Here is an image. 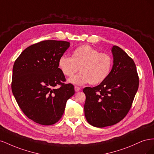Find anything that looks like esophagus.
I'll list each match as a JSON object with an SVG mask.
<instances>
[{
	"label": "esophagus",
	"mask_w": 154,
	"mask_h": 154,
	"mask_svg": "<svg viewBox=\"0 0 154 154\" xmlns=\"http://www.w3.org/2000/svg\"><path fill=\"white\" fill-rule=\"evenodd\" d=\"M80 87H78V86H75L74 87V90H75V91L76 92H78V91H80Z\"/></svg>",
	"instance_id": "34e87169"
}]
</instances>
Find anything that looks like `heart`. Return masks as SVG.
Here are the masks:
<instances>
[{
    "instance_id": "1",
    "label": "heart",
    "mask_w": 154,
    "mask_h": 154,
    "mask_svg": "<svg viewBox=\"0 0 154 154\" xmlns=\"http://www.w3.org/2000/svg\"><path fill=\"white\" fill-rule=\"evenodd\" d=\"M112 66V60L109 54L88 45L76 48L71 58L62 55L58 60V67L66 76H72L80 69L81 72L69 80L76 85L99 84L108 77Z\"/></svg>"
}]
</instances>
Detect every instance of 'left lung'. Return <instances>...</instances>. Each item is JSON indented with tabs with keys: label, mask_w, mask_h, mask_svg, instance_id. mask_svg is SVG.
I'll return each mask as SVG.
<instances>
[{
	"label": "left lung",
	"mask_w": 154,
	"mask_h": 154,
	"mask_svg": "<svg viewBox=\"0 0 154 154\" xmlns=\"http://www.w3.org/2000/svg\"><path fill=\"white\" fill-rule=\"evenodd\" d=\"M114 65L105 80L83 89L86 96V119L96 127H105L122 121L131 108L139 87V76L132 58L118 46L112 48Z\"/></svg>",
	"instance_id": "left-lung-1"
}]
</instances>
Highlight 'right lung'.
Instances as JSON below:
<instances>
[{
  "instance_id": "right-lung-1",
  "label": "right lung",
  "mask_w": 154,
  "mask_h": 154,
  "mask_svg": "<svg viewBox=\"0 0 154 154\" xmlns=\"http://www.w3.org/2000/svg\"><path fill=\"white\" fill-rule=\"evenodd\" d=\"M69 46L66 41H42L24 49L14 63L12 92L24 114L37 123L58 122L74 94V85L65 83L58 67L60 57Z\"/></svg>"
}]
</instances>
